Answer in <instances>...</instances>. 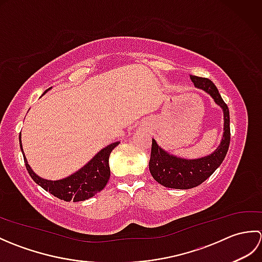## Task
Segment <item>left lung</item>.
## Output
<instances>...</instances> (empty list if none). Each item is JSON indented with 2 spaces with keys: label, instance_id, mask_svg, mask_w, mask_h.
<instances>
[{
  "label": "left lung",
  "instance_id": "left-lung-1",
  "mask_svg": "<svg viewBox=\"0 0 262 262\" xmlns=\"http://www.w3.org/2000/svg\"><path fill=\"white\" fill-rule=\"evenodd\" d=\"M193 84L198 89L207 92L214 101L223 109L224 133L220 146L207 157L186 160L177 158L161 148L155 140H152L151 159L148 168L152 177L160 185L174 189H190L199 186L214 173L215 170L223 162L229 151L231 130H230V111L224 100L222 99L217 88L206 77L190 75Z\"/></svg>",
  "mask_w": 262,
  "mask_h": 262
}]
</instances>
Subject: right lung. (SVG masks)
<instances>
[{"label": "right lung", "instance_id": "1", "mask_svg": "<svg viewBox=\"0 0 262 262\" xmlns=\"http://www.w3.org/2000/svg\"><path fill=\"white\" fill-rule=\"evenodd\" d=\"M19 142L22 154H24L26 168L28 170V173L32 178V180L42 189H45L46 191H49L55 197L65 200V202H71V200H73V202H83V200L91 198L94 194L102 190L110 178L109 155L119 144V142H115L105 146L94 155L83 168L76 171L75 173L71 174L68 178H64V179L53 181L42 179V178L37 176L30 168V165L28 164L24 149H22L21 133L19 135Z\"/></svg>", "mask_w": 262, "mask_h": 262}]
</instances>
